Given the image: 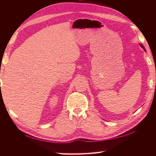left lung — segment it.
<instances>
[{
  "instance_id": "8db88e82",
  "label": "left lung",
  "mask_w": 156,
  "mask_h": 156,
  "mask_svg": "<svg viewBox=\"0 0 156 156\" xmlns=\"http://www.w3.org/2000/svg\"><path fill=\"white\" fill-rule=\"evenodd\" d=\"M140 45H141V47H142V48H143V49H144V50H145V48H144V46H143V45H141V44H140Z\"/></svg>"
}]
</instances>
